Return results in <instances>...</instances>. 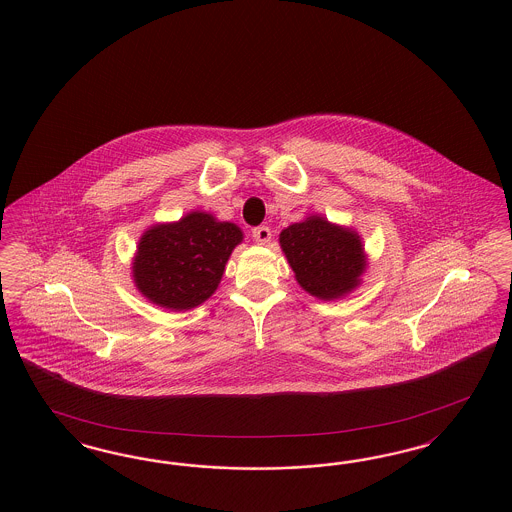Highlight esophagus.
Instances as JSON below:
<instances>
[{
	"mask_svg": "<svg viewBox=\"0 0 512 512\" xmlns=\"http://www.w3.org/2000/svg\"><path fill=\"white\" fill-rule=\"evenodd\" d=\"M251 234H253V240L259 245H267L272 238V232L268 226H257V228H253Z\"/></svg>",
	"mask_w": 512,
	"mask_h": 512,
	"instance_id": "esophagus-1",
	"label": "esophagus"
}]
</instances>
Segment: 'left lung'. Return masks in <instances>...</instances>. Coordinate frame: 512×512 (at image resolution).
Masks as SVG:
<instances>
[{"label": "left lung", "mask_w": 512, "mask_h": 512, "mask_svg": "<svg viewBox=\"0 0 512 512\" xmlns=\"http://www.w3.org/2000/svg\"><path fill=\"white\" fill-rule=\"evenodd\" d=\"M280 245L305 292L320 299H338L359 284L366 255L359 234L332 224L324 217H309L280 232Z\"/></svg>", "instance_id": "1"}]
</instances>
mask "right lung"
<instances>
[{
    "instance_id": "1",
    "label": "right lung",
    "mask_w": 512,
    "mask_h": 512,
    "mask_svg": "<svg viewBox=\"0 0 512 512\" xmlns=\"http://www.w3.org/2000/svg\"><path fill=\"white\" fill-rule=\"evenodd\" d=\"M242 240L236 224L203 211L155 224L140 238L132 263L134 284L159 307L194 309L219 288L228 257Z\"/></svg>"
}]
</instances>
